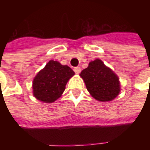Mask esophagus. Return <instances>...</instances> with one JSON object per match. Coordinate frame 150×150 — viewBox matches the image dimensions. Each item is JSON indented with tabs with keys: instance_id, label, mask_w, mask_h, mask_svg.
I'll use <instances>...</instances> for the list:
<instances>
[{
	"instance_id": "esophagus-1",
	"label": "esophagus",
	"mask_w": 150,
	"mask_h": 150,
	"mask_svg": "<svg viewBox=\"0 0 150 150\" xmlns=\"http://www.w3.org/2000/svg\"><path fill=\"white\" fill-rule=\"evenodd\" d=\"M74 71H75L76 74H79L80 71H81V68H80V67H76L74 68Z\"/></svg>"
}]
</instances>
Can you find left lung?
I'll return each instance as SVG.
<instances>
[{"label":"left lung","mask_w":150,"mask_h":150,"mask_svg":"<svg viewBox=\"0 0 150 150\" xmlns=\"http://www.w3.org/2000/svg\"><path fill=\"white\" fill-rule=\"evenodd\" d=\"M80 76L91 96L99 101L112 100L120 91L118 76L100 59L89 62L88 67L81 71Z\"/></svg>","instance_id":"obj_1"}]
</instances>
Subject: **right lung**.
<instances>
[{"mask_svg": "<svg viewBox=\"0 0 150 150\" xmlns=\"http://www.w3.org/2000/svg\"><path fill=\"white\" fill-rule=\"evenodd\" d=\"M75 75L68 66L50 60L33 80V95L43 103H53L65 90L66 84Z\"/></svg>", "mask_w": 150, "mask_h": 150, "instance_id": "add662e5", "label": "right lung"}]
</instances>
